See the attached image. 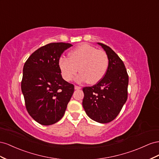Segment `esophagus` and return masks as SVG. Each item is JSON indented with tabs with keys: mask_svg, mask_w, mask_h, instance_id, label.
I'll use <instances>...</instances> for the list:
<instances>
[{
	"mask_svg": "<svg viewBox=\"0 0 159 159\" xmlns=\"http://www.w3.org/2000/svg\"><path fill=\"white\" fill-rule=\"evenodd\" d=\"M81 89V87H79V86H77V85H75V90H79V89Z\"/></svg>",
	"mask_w": 159,
	"mask_h": 159,
	"instance_id": "34e87169",
	"label": "esophagus"
}]
</instances>
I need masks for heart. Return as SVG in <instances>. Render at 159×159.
<instances>
[{
	"label": "heart",
	"mask_w": 159,
	"mask_h": 159,
	"mask_svg": "<svg viewBox=\"0 0 159 159\" xmlns=\"http://www.w3.org/2000/svg\"><path fill=\"white\" fill-rule=\"evenodd\" d=\"M108 66L107 53L87 44L77 47L69 52V58L62 57L58 61L61 75L68 82L74 78L79 69L80 73L76 77L77 82L88 80L89 84H96L105 76Z\"/></svg>",
	"instance_id": "heart-1"
}]
</instances>
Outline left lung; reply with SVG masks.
Returning a JSON list of instances; mask_svg holds the SVG:
<instances>
[{
	"label": "left lung",
	"instance_id": "left-lung-1",
	"mask_svg": "<svg viewBox=\"0 0 159 159\" xmlns=\"http://www.w3.org/2000/svg\"><path fill=\"white\" fill-rule=\"evenodd\" d=\"M97 43L107 54L108 69L97 84L83 89V106L92 120L108 123L119 114L127 100L129 76L123 62L115 51L105 44Z\"/></svg>",
	"mask_w": 159,
	"mask_h": 159
}]
</instances>
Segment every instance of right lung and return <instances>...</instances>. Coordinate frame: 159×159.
I'll return each instance as SVG.
<instances>
[{
	"instance_id": "right-lung-1",
	"label": "right lung",
	"mask_w": 159,
	"mask_h": 159,
	"mask_svg": "<svg viewBox=\"0 0 159 159\" xmlns=\"http://www.w3.org/2000/svg\"><path fill=\"white\" fill-rule=\"evenodd\" d=\"M72 46L49 43L35 51L25 63L22 93L29 114L40 125L61 120L74 93V85L62 79L58 67L61 54Z\"/></svg>"
}]
</instances>
